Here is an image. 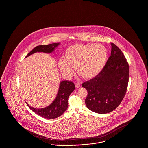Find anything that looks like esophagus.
<instances>
[{
    "label": "esophagus",
    "mask_w": 148,
    "mask_h": 148,
    "mask_svg": "<svg viewBox=\"0 0 148 148\" xmlns=\"http://www.w3.org/2000/svg\"><path fill=\"white\" fill-rule=\"evenodd\" d=\"M75 87H76L77 88H79L81 86L80 84L79 83H77V82L75 83Z\"/></svg>",
    "instance_id": "1"
}]
</instances>
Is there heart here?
I'll return each mask as SVG.
<instances>
[{"label":"heart","instance_id":"obj_1","mask_svg":"<svg viewBox=\"0 0 148 148\" xmlns=\"http://www.w3.org/2000/svg\"><path fill=\"white\" fill-rule=\"evenodd\" d=\"M108 53L104 46L99 44H78L65 50L59 67L65 75H71L75 68L77 74L85 79L97 76L106 64Z\"/></svg>","mask_w":148,"mask_h":148}]
</instances>
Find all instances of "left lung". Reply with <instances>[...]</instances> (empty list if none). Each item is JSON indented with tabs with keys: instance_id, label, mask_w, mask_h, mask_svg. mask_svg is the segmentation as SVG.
<instances>
[{
	"instance_id": "1",
	"label": "left lung",
	"mask_w": 148,
	"mask_h": 148,
	"mask_svg": "<svg viewBox=\"0 0 148 148\" xmlns=\"http://www.w3.org/2000/svg\"><path fill=\"white\" fill-rule=\"evenodd\" d=\"M111 55L95 77L82 84L88 91L86 107L92 112L106 114L115 110L127 92L129 67L121 50L113 42Z\"/></svg>"
}]
</instances>
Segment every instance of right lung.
<instances>
[{"instance_id":"right-lung-1","label":"right lung","mask_w":148,"mask_h":148,"mask_svg":"<svg viewBox=\"0 0 148 148\" xmlns=\"http://www.w3.org/2000/svg\"><path fill=\"white\" fill-rule=\"evenodd\" d=\"M58 45H59V42L37 46L25 57L27 58L36 52L50 53L54 50ZM74 89L75 85L72 82L64 80L60 83L56 98L50 106L42 109H35L29 106L28 104H27L32 111L43 118L47 119H55L62 115L67 109L68 106V98Z\"/></svg>"}]
</instances>
